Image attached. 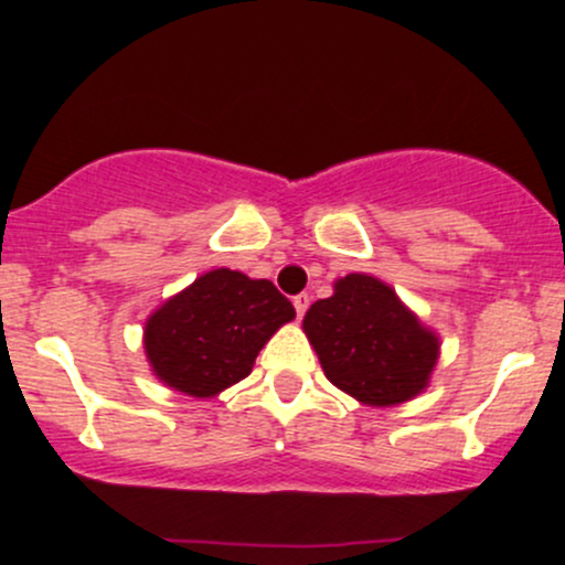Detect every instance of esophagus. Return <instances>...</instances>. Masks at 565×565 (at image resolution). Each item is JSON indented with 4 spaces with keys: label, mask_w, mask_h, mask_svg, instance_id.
<instances>
[{
    "label": "esophagus",
    "mask_w": 565,
    "mask_h": 565,
    "mask_svg": "<svg viewBox=\"0 0 565 565\" xmlns=\"http://www.w3.org/2000/svg\"><path fill=\"white\" fill-rule=\"evenodd\" d=\"M309 303H311V298H309V295H306V292L295 295V298H292L295 315H298V317H303V315H306V309H309Z\"/></svg>",
    "instance_id": "1"
}]
</instances>
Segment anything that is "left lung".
I'll return each instance as SVG.
<instances>
[{
	"label": "left lung",
	"instance_id": "obj_1",
	"mask_svg": "<svg viewBox=\"0 0 565 565\" xmlns=\"http://www.w3.org/2000/svg\"><path fill=\"white\" fill-rule=\"evenodd\" d=\"M303 333L324 377L369 407L420 396L440 358V335L369 273L335 278L333 295L306 311Z\"/></svg>",
	"mask_w": 565,
	"mask_h": 565
}]
</instances>
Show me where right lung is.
Instances as JSON below:
<instances>
[{"label":"right lung","instance_id":"right-lung-1","mask_svg":"<svg viewBox=\"0 0 565 565\" xmlns=\"http://www.w3.org/2000/svg\"><path fill=\"white\" fill-rule=\"evenodd\" d=\"M295 309L267 278L215 267L163 300L145 322V355L167 388L213 398L241 383Z\"/></svg>","mask_w":565,"mask_h":565}]
</instances>
